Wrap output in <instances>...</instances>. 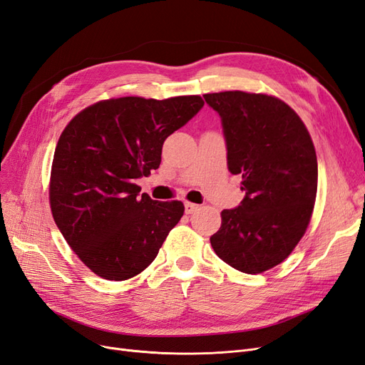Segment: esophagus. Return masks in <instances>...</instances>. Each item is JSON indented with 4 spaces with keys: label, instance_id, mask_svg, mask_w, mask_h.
<instances>
[{
    "label": "esophagus",
    "instance_id": "obj_1",
    "mask_svg": "<svg viewBox=\"0 0 365 365\" xmlns=\"http://www.w3.org/2000/svg\"><path fill=\"white\" fill-rule=\"evenodd\" d=\"M198 210V206L197 205H194V203H185V212L187 213V215H191V213H194V212H197Z\"/></svg>",
    "mask_w": 365,
    "mask_h": 365
}]
</instances>
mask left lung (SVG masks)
Here are the masks:
<instances>
[{"mask_svg":"<svg viewBox=\"0 0 365 365\" xmlns=\"http://www.w3.org/2000/svg\"><path fill=\"white\" fill-rule=\"evenodd\" d=\"M221 117L227 165L242 175L244 200L221 212L210 237L218 257L245 274L284 262L312 218L317 158L299 115L282 101L245 91L205 94Z\"/></svg>","mask_w":365,"mask_h":365,"instance_id":"left-lung-1","label":"left lung"}]
</instances>
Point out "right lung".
Wrapping results in <instances>:
<instances>
[{
    "label": "right lung",
    "mask_w": 365,
    "mask_h": 365,
    "mask_svg": "<svg viewBox=\"0 0 365 365\" xmlns=\"http://www.w3.org/2000/svg\"><path fill=\"white\" fill-rule=\"evenodd\" d=\"M205 102L118 98L76 114L53 153L49 201L69 247L101 278L143 272L185 212L182 201H156L135 180L158 170L162 144Z\"/></svg>",
    "instance_id": "1"
}]
</instances>
